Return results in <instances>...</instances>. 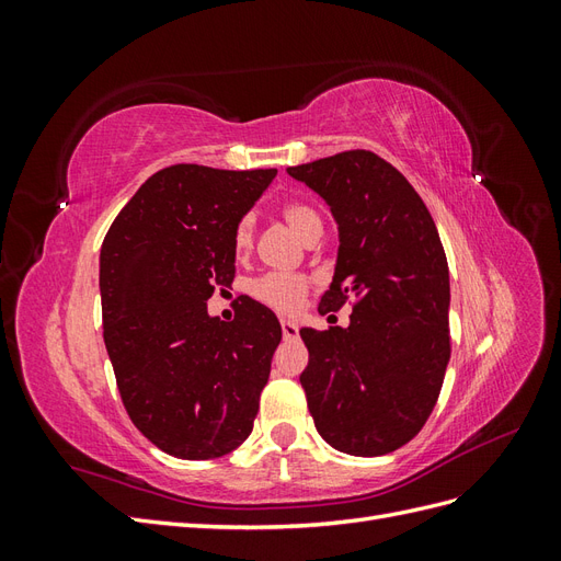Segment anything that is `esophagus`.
<instances>
[{
	"label": "esophagus",
	"mask_w": 561,
	"mask_h": 561,
	"mask_svg": "<svg viewBox=\"0 0 561 561\" xmlns=\"http://www.w3.org/2000/svg\"><path fill=\"white\" fill-rule=\"evenodd\" d=\"M280 330H283L285 339H297L299 336V328H297V322H293V320H280Z\"/></svg>",
	"instance_id": "34e87169"
}]
</instances>
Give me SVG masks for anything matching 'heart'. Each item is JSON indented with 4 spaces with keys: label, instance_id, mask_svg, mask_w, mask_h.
Instances as JSON below:
<instances>
[{
    "label": "heart",
    "instance_id": "heart-1",
    "mask_svg": "<svg viewBox=\"0 0 561 561\" xmlns=\"http://www.w3.org/2000/svg\"><path fill=\"white\" fill-rule=\"evenodd\" d=\"M280 215L304 241L318 239L322 231V219L309 203L287 201L280 208ZM231 243L233 252L239 254V257H248L254 243V219L250 215L241 217L239 222H236ZM311 283L313 280L307 274H297V271H268V274L250 280L248 295L278 313H295L304 307V301H307Z\"/></svg>",
    "mask_w": 561,
    "mask_h": 561
}]
</instances>
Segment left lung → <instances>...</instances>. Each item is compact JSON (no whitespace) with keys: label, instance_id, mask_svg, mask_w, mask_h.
<instances>
[{"label":"left lung","instance_id":"8db88e82","mask_svg":"<svg viewBox=\"0 0 561 561\" xmlns=\"http://www.w3.org/2000/svg\"><path fill=\"white\" fill-rule=\"evenodd\" d=\"M330 203L334 280L318 311L351 304V325L299 334L316 428L339 451L383 456L423 428L451 353L449 268L426 203L375 151L351 149L287 168Z\"/></svg>","mask_w":561,"mask_h":561}]
</instances>
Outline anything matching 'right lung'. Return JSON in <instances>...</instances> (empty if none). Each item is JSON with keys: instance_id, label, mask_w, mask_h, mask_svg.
Segmentation results:
<instances>
[{"instance_id": "right-lung-1", "label": "right lung", "mask_w": 561, "mask_h": 561, "mask_svg": "<svg viewBox=\"0 0 561 561\" xmlns=\"http://www.w3.org/2000/svg\"><path fill=\"white\" fill-rule=\"evenodd\" d=\"M276 168L175 163L151 175L100 250L103 336L130 421L161 451L206 461L250 435L280 322L241 297L231 322L206 301L236 276L233 227Z\"/></svg>"}]
</instances>
